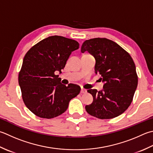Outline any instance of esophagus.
Segmentation results:
<instances>
[{
	"label": "esophagus",
	"mask_w": 153,
	"mask_h": 153,
	"mask_svg": "<svg viewBox=\"0 0 153 153\" xmlns=\"http://www.w3.org/2000/svg\"><path fill=\"white\" fill-rule=\"evenodd\" d=\"M81 93L82 94H85V93H87V90L84 88H82V89H81Z\"/></svg>",
	"instance_id": "obj_1"
}]
</instances>
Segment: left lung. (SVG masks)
<instances>
[{
	"mask_svg": "<svg viewBox=\"0 0 153 153\" xmlns=\"http://www.w3.org/2000/svg\"><path fill=\"white\" fill-rule=\"evenodd\" d=\"M81 52L95 58V72L101 75L103 88L88 89L94 100L85 106L89 115L101 119L122 114L132 102L138 84L136 67L129 53L109 39L95 38L85 40Z\"/></svg>",
	"mask_w": 153,
	"mask_h": 153,
	"instance_id": "8db88e82",
	"label": "left lung"
}]
</instances>
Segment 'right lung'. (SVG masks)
I'll return each instance as SVG.
<instances>
[{"label": "right lung", "instance_id": "right-lung-1", "mask_svg": "<svg viewBox=\"0 0 153 153\" xmlns=\"http://www.w3.org/2000/svg\"><path fill=\"white\" fill-rule=\"evenodd\" d=\"M77 41L60 36L41 40L24 58L19 83L26 106L41 118L52 119L67 110L69 103L79 94L80 87L61 83L62 73L71 52L79 48Z\"/></svg>", "mask_w": 153, "mask_h": 153}]
</instances>
